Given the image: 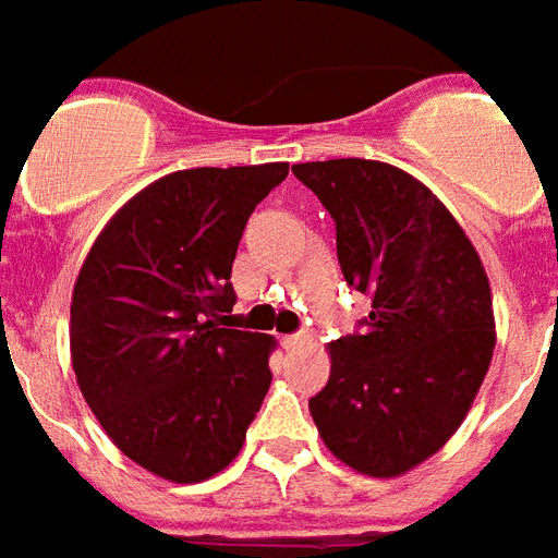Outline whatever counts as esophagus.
<instances>
[{
	"instance_id": "esophagus-1",
	"label": "esophagus",
	"mask_w": 558,
	"mask_h": 558,
	"mask_svg": "<svg viewBox=\"0 0 558 558\" xmlns=\"http://www.w3.org/2000/svg\"><path fill=\"white\" fill-rule=\"evenodd\" d=\"M307 342V337L305 333H288V337H282V345L288 351H293V349H302V345H305Z\"/></svg>"
}]
</instances>
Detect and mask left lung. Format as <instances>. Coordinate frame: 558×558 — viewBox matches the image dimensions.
<instances>
[{
    "label": "left lung",
    "mask_w": 558,
    "mask_h": 558,
    "mask_svg": "<svg viewBox=\"0 0 558 558\" xmlns=\"http://www.w3.org/2000/svg\"><path fill=\"white\" fill-rule=\"evenodd\" d=\"M337 225L351 288L372 296L363 333L328 345L331 377L307 409L345 466L398 478L463 423L496 349L487 270L429 186L383 160L293 163Z\"/></svg>",
    "instance_id": "8db88e82"
}]
</instances>
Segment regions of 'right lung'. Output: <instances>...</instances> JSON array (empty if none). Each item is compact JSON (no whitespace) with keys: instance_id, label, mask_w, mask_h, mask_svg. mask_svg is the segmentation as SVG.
<instances>
[{"instance_id":"1","label":"right lung","mask_w":558,"mask_h":558,"mask_svg":"<svg viewBox=\"0 0 558 558\" xmlns=\"http://www.w3.org/2000/svg\"><path fill=\"white\" fill-rule=\"evenodd\" d=\"M288 163L163 175L106 221L71 293V368L111 444L172 484L242 452L270 389L267 333L225 328L244 225Z\"/></svg>"}]
</instances>
